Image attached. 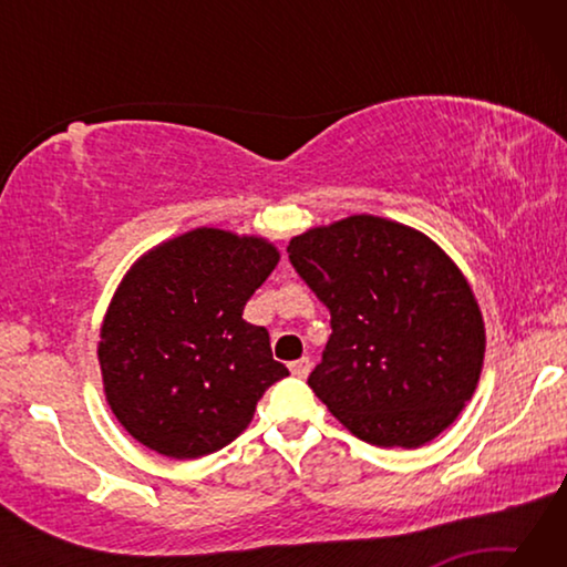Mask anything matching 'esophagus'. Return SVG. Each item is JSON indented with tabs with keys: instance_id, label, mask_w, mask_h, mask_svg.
I'll list each match as a JSON object with an SVG mask.
<instances>
[{
	"instance_id": "34e87169",
	"label": "esophagus",
	"mask_w": 567,
	"mask_h": 567,
	"mask_svg": "<svg viewBox=\"0 0 567 567\" xmlns=\"http://www.w3.org/2000/svg\"><path fill=\"white\" fill-rule=\"evenodd\" d=\"M310 370H312V362H310V358H300V360H295V362H290V372L295 378H307L310 375Z\"/></svg>"
}]
</instances>
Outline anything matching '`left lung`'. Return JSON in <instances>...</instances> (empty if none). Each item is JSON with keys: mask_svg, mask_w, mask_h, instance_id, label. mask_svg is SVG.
<instances>
[{"mask_svg": "<svg viewBox=\"0 0 567 567\" xmlns=\"http://www.w3.org/2000/svg\"><path fill=\"white\" fill-rule=\"evenodd\" d=\"M290 262L330 310L332 334L307 378L352 435L420 447L473 398L485 324L457 265L417 229L352 215L290 239Z\"/></svg>", "mask_w": 567, "mask_h": 567, "instance_id": "obj_1", "label": "left lung"}]
</instances>
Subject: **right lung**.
Returning a JSON list of instances; mask_svg holds the SVG:
<instances>
[{
  "label": "right lung",
  "instance_id": "right-lung-1",
  "mask_svg": "<svg viewBox=\"0 0 567 567\" xmlns=\"http://www.w3.org/2000/svg\"><path fill=\"white\" fill-rule=\"evenodd\" d=\"M280 252L262 237L197 227L142 255L104 315L100 368L114 417L159 455L192 460L243 433L290 375L270 332L243 320Z\"/></svg>",
  "mask_w": 567,
  "mask_h": 567
}]
</instances>
